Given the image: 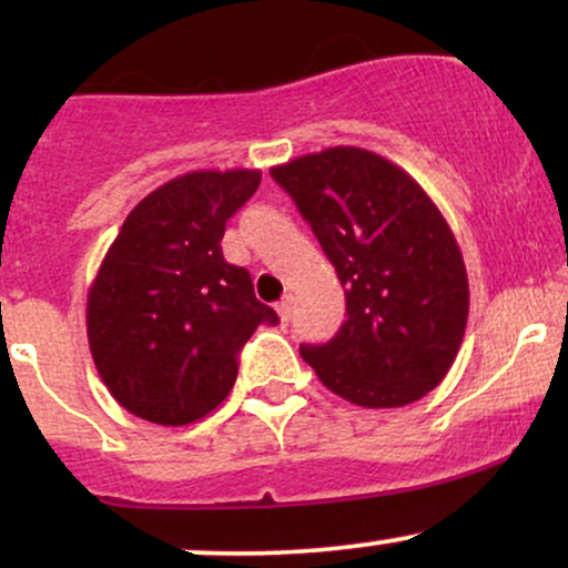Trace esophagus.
Listing matches in <instances>:
<instances>
[{
    "instance_id": "esophagus-1",
    "label": "esophagus",
    "mask_w": 568,
    "mask_h": 568,
    "mask_svg": "<svg viewBox=\"0 0 568 568\" xmlns=\"http://www.w3.org/2000/svg\"><path fill=\"white\" fill-rule=\"evenodd\" d=\"M275 310H277L280 321H283V323H288V321H291V312H293V296H291V293H288V296L283 298V302H280V304L275 306Z\"/></svg>"
}]
</instances>
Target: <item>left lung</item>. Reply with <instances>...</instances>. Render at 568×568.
<instances>
[{
    "instance_id": "1",
    "label": "left lung",
    "mask_w": 568,
    "mask_h": 568,
    "mask_svg": "<svg viewBox=\"0 0 568 568\" xmlns=\"http://www.w3.org/2000/svg\"><path fill=\"white\" fill-rule=\"evenodd\" d=\"M347 298V321L321 347H298L331 393L363 408H400L454 366L470 312L465 258L429 194L400 165L331 146L272 168Z\"/></svg>"
}]
</instances>
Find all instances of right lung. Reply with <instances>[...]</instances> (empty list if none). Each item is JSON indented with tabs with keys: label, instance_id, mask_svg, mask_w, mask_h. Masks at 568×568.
Wrapping results in <instances>:
<instances>
[{
	"label": "right lung",
	"instance_id": "obj_1",
	"mask_svg": "<svg viewBox=\"0 0 568 568\" xmlns=\"http://www.w3.org/2000/svg\"><path fill=\"white\" fill-rule=\"evenodd\" d=\"M262 171H192L149 192L88 291V344L106 389L139 419L192 425L237 379V352L277 323L243 266L224 262L226 221Z\"/></svg>",
	"mask_w": 568,
	"mask_h": 568
}]
</instances>
